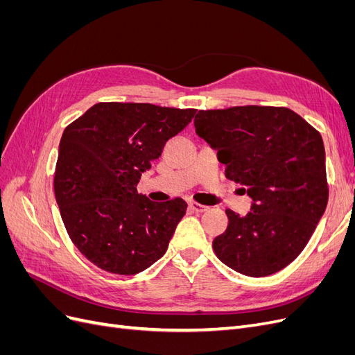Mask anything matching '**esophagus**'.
Instances as JSON below:
<instances>
[{
    "label": "esophagus",
    "instance_id": "34e87169",
    "mask_svg": "<svg viewBox=\"0 0 355 355\" xmlns=\"http://www.w3.org/2000/svg\"><path fill=\"white\" fill-rule=\"evenodd\" d=\"M189 207L194 210V211H197V213H202V211H207L209 210L207 206H204V204H200V202H196V201H191L189 202Z\"/></svg>",
    "mask_w": 355,
    "mask_h": 355
}]
</instances>
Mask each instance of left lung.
I'll list each match as a JSON object with an SVG mask.
<instances>
[{
  "mask_svg": "<svg viewBox=\"0 0 355 355\" xmlns=\"http://www.w3.org/2000/svg\"><path fill=\"white\" fill-rule=\"evenodd\" d=\"M194 124L218 149L225 176L253 198L244 218L227 209L228 227L213 240L214 253L249 277L283 270L305 249L327 206L323 137L284 106L201 110Z\"/></svg>",
  "mask_w": 355,
  "mask_h": 355,
  "instance_id": "1",
  "label": "left lung"
}]
</instances>
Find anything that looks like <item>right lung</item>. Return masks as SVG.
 <instances>
[{
    "instance_id": "right-lung-1",
    "label": "right lung",
    "mask_w": 355,
    "mask_h": 355,
    "mask_svg": "<svg viewBox=\"0 0 355 355\" xmlns=\"http://www.w3.org/2000/svg\"><path fill=\"white\" fill-rule=\"evenodd\" d=\"M197 110L99 102L62 135L55 196L69 239L102 270L137 274L163 256L188 204L137 194V182Z\"/></svg>"
}]
</instances>
